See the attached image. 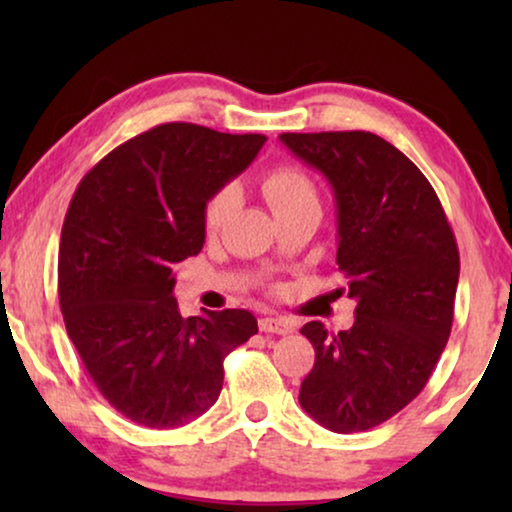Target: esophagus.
Returning a JSON list of instances; mask_svg holds the SVG:
<instances>
[{
    "mask_svg": "<svg viewBox=\"0 0 512 512\" xmlns=\"http://www.w3.org/2000/svg\"><path fill=\"white\" fill-rule=\"evenodd\" d=\"M258 328L263 333H277V335H286L296 331V321L286 319V317H261L258 319Z\"/></svg>",
    "mask_w": 512,
    "mask_h": 512,
    "instance_id": "esophagus-1",
    "label": "esophagus"
}]
</instances>
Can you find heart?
Masks as SVG:
<instances>
[{"label": "heart", "instance_id": "heart-1", "mask_svg": "<svg viewBox=\"0 0 512 512\" xmlns=\"http://www.w3.org/2000/svg\"><path fill=\"white\" fill-rule=\"evenodd\" d=\"M261 193L268 200L275 216H282L300 207H319L317 184H314V179L303 167L293 163H279L270 167L261 179ZM235 200V188L223 186L205 202L202 221H205L207 233H216L228 221V216L235 207Z\"/></svg>", "mask_w": 512, "mask_h": 512}]
</instances>
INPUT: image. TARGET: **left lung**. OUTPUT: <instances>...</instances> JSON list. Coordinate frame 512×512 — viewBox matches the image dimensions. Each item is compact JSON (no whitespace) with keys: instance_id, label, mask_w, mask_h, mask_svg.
Instances as JSON below:
<instances>
[{"instance_id":"left-lung-1","label":"left lung","mask_w":512,"mask_h":512,"mask_svg":"<svg viewBox=\"0 0 512 512\" xmlns=\"http://www.w3.org/2000/svg\"><path fill=\"white\" fill-rule=\"evenodd\" d=\"M282 144L335 195V263L356 303L349 331L310 321L314 368L298 401L314 422L359 433L403 410L450 338L459 251L436 191L408 156L373 132H284Z\"/></svg>"}]
</instances>
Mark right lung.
<instances>
[{"label": "right lung", "instance_id": "1", "mask_svg": "<svg viewBox=\"0 0 512 512\" xmlns=\"http://www.w3.org/2000/svg\"><path fill=\"white\" fill-rule=\"evenodd\" d=\"M263 135L163 123L107 153L81 179L60 235L67 335L114 408L177 429L216 403L223 359L258 333L247 310L184 319L172 268L205 244V202L247 170Z\"/></svg>", "mask_w": 512, "mask_h": 512}]
</instances>
